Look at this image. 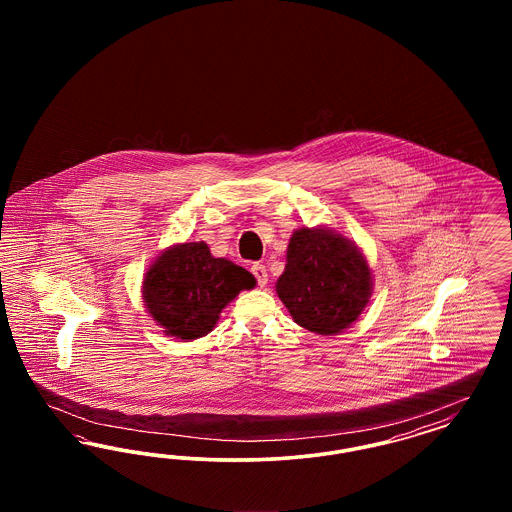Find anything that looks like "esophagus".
<instances>
[{"mask_svg": "<svg viewBox=\"0 0 512 512\" xmlns=\"http://www.w3.org/2000/svg\"><path fill=\"white\" fill-rule=\"evenodd\" d=\"M251 272H253V276L257 278V284H259L261 288H263V286H267L268 272L265 265H261V263H255V265L251 267Z\"/></svg>", "mask_w": 512, "mask_h": 512, "instance_id": "34e87169", "label": "esophagus"}]
</instances>
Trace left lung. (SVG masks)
Segmentation results:
<instances>
[{
  "instance_id": "obj_1",
  "label": "left lung",
  "mask_w": 512,
  "mask_h": 512,
  "mask_svg": "<svg viewBox=\"0 0 512 512\" xmlns=\"http://www.w3.org/2000/svg\"><path fill=\"white\" fill-rule=\"evenodd\" d=\"M276 293L309 332L336 336L372 295V272L361 249L330 228H299L290 238Z\"/></svg>"
}]
</instances>
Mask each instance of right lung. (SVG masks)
Here are the masks:
<instances>
[{
    "mask_svg": "<svg viewBox=\"0 0 512 512\" xmlns=\"http://www.w3.org/2000/svg\"><path fill=\"white\" fill-rule=\"evenodd\" d=\"M257 280L244 267L211 255L205 242L165 249L147 268L142 297L147 313L167 336L192 341L207 336L220 311Z\"/></svg>",
    "mask_w": 512,
    "mask_h": 512,
    "instance_id": "1",
    "label": "right lung"
}]
</instances>
